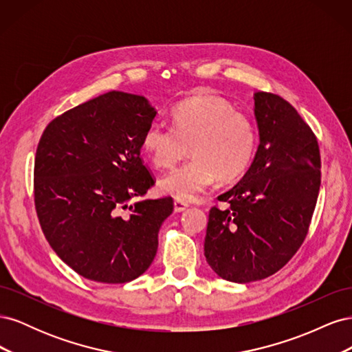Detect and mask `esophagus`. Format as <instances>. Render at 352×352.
<instances>
[{
	"label": "esophagus",
	"mask_w": 352,
	"mask_h": 352,
	"mask_svg": "<svg viewBox=\"0 0 352 352\" xmlns=\"http://www.w3.org/2000/svg\"><path fill=\"white\" fill-rule=\"evenodd\" d=\"M188 207H189V204H188L186 201L175 199V211H176V212H182V211H185Z\"/></svg>",
	"instance_id": "esophagus-1"
}]
</instances>
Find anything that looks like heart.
Segmentation results:
<instances>
[{"instance_id":"obj_1","label":"heart","mask_w":352,"mask_h":352,"mask_svg":"<svg viewBox=\"0 0 352 352\" xmlns=\"http://www.w3.org/2000/svg\"><path fill=\"white\" fill-rule=\"evenodd\" d=\"M173 127L154 122L146 127L142 150L157 168L182 160L188 146L194 160L160 179L158 188L176 199H194L219 177L220 182L241 176L255 153L257 135L247 116L214 95H198L172 111Z\"/></svg>"}]
</instances>
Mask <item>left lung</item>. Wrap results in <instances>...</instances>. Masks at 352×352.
<instances>
[{"instance_id":"left-lung-1","label":"left lung","mask_w":352,"mask_h":352,"mask_svg":"<svg viewBox=\"0 0 352 352\" xmlns=\"http://www.w3.org/2000/svg\"><path fill=\"white\" fill-rule=\"evenodd\" d=\"M260 144L248 172L208 214L204 255L221 279L261 280L302 245L320 190V150L302 117L282 97L254 94Z\"/></svg>"}]
</instances>
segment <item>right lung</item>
Here are the masks:
<instances>
[{"instance_id":"obj_1","label":"right lung","mask_w":352,"mask_h":352,"mask_svg":"<svg viewBox=\"0 0 352 352\" xmlns=\"http://www.w3.org/2000/svg\"><path fill=\"white\" fill-rule=\"evenodd\" d=\"M157 111L141 95L111 91L56 117L35 155V208L51 248L83 278L131 282L150 267L173 198L144 199L154 185L141 158Z\"/></svg>"}]
</instances>
